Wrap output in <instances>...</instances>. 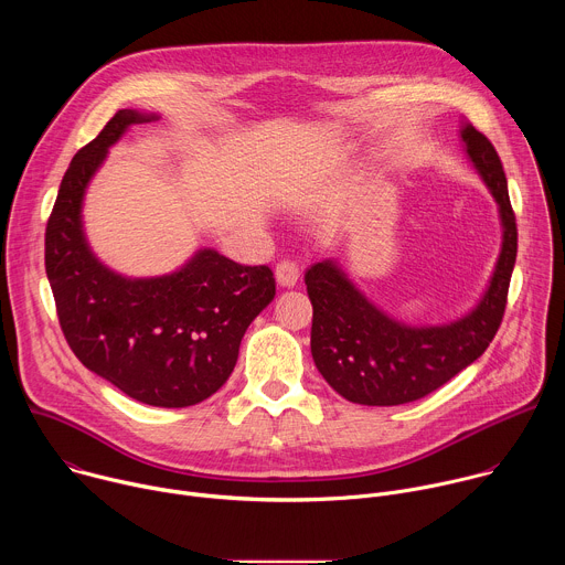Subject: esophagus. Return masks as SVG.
<instances>
[{
  "label": "esophagus",
  "instance_id": "esophagus-1",
  "mask_svg": "<svg viewBox=\"0 0 565 565\" xmlns=\"http://www.w3.org/2000/svg\"><path fill=\"white\" fill-rule=\"evenodd\" d=\"M275 277H277L279 286L290 288V286H295L297 279H299V266H297L292 259H281V262L277 264V268H275Z\"/></svg>",
  "mask_w": 565,
  "mask_h": 565
}]
</instances>
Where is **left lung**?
Segmentation results:
<instances>
[{"label": "left lung", "instance_id": "1", "mask_svg": "<svg viewBox=\"0 0 565 565\" xmlns=\"http://www.w3.org/2000/svg\"><path fill=\"white\" fill-rule=\"evenodd\" d=\"M462 142L499 203L503 248L480 303L445 327L416 329L375 308L331 262L315 264L303 281L312 303L310 353L324 380L349 402L393 407L440 388L478 360L494 340L508 306L516 262V216L503 163L486 134L462 127Z\"/></svg>", "mask_w": 565, "mask_h": 565}]
</instances>
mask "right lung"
<instances>
[{
	"label": "right lung",
	"mask_w": 565,
	"mask_h": 565,
	"mask_svg": "<svg viewBox=\"0 0 565 565\" xmlns=\"http://www.w3.org/2000/svg\"><path fill=\"white\" fill-rule=\"evenodd\" d=\"M151 118L120 109L73 156L46 223L44 264L75 358L145 405L181 409L225 384L241 338L275 297V275L201 250L174 275L125 279L92 255L79 221L85 188L107 147Z\"/></svg>",
	"instance_id": "1"
}]
</instances>
